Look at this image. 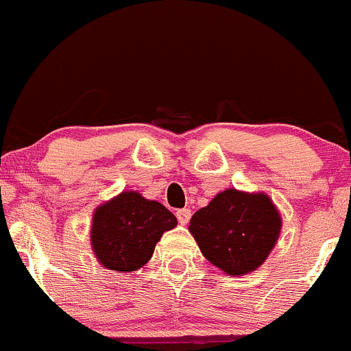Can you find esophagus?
Here are the masks:
<instances>
[{"instance_id": "34e87169", "label": "esophagus", "mask_w": 351, "mask_h": 351, "mask_svg": "<svg viewBox=\"0 0 351 351\" xmlns=\"http://www.w3.org/2000/svg\"><path fill=\"white\" fill-rule=\"evenodd\" d=\"M176 217L179 220L180 225H186L187 221L191 220V210L189 208H180V210L176 211Z\"/></svg>"}]
</instances>
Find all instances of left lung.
I'll return each mask as SVG.
<instances>
[{"label":"left lung","mask_w":351,"mask_h":351,"mask_svg":"<svg viewBox=\"0 0 351 351\" xmlns=\"http://www.w3.org/2000/svg\"><path fill=\"white\" fill-rule=\"evenodd\" d=\"M282 218L266 194L227 189L193 215L189 232L204 258L227 275H245L265 263L278 241Z\"/></svg>","instance_id":"1"}]
</instances>
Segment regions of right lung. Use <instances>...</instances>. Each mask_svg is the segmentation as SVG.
<instances>
[{"mask_svg":"<svg viewBox=\"0 0 351 351\" xmlns=\"http://www.w3.org/2000/svg\"><path fill=\"white\" fill-rule=\"evenodd\" d=\"M177 218L164 204L126 191L93 213L92 247L100 265L114 271H134L150 261L164 232Z\"/></svg>","mask_w":351,"mask_h":351,"instance_id":"add662e5","label":"right lung"}]
</instances>
